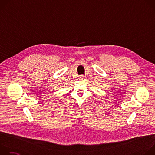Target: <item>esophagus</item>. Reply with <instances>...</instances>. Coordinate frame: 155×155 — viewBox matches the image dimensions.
<instances>
[{
    "instance_id": "34e87169",
    "label": "esophagus",
    "mask_w": 155,
    "mask_h": 155,
    "mask_svg": "<svg viewBox=\"0 0 155 155\" xmlns=\"http://www.w3.org/2000/svg\"><path fill=\"white\" fill-rule=\"evenodd\" d=\"M79 78H80V80H83L84 78H85V76H84L83 75H80V76L79 77Z\"/></svg>"
}]
</instances>
